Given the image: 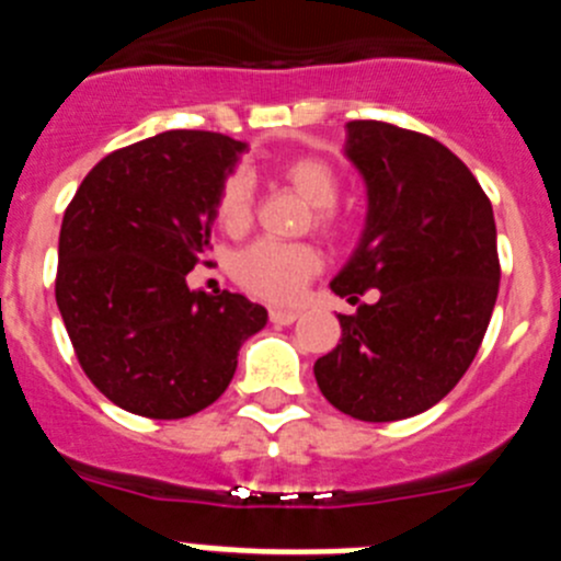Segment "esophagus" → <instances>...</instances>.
<instances>
[{
    "instance_id": "obj_1",
    "label": "esophagus",
    "mask_w": 561,
    "mask_h": 561,
    "mask_svg": "<svg viewBox=\"0 0 561 561\" xmlns=\"http://www.w3.org/2000/svg\"><path fill=\"white\" fill-rule=\"evenodd\" d=\"M297 317H300V311H295V309H272L270 311V320L275 325H291Z\"/></svg>"
}]
</instances>
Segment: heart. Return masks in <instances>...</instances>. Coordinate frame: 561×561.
Listing matches in <instances>:
<instances>
[{
    "label": "heart",
    "mask_w": 561,
    "mask_h": 561,
    "mask_svg": "<svg viewBox=\"0 0 561 561\" xmlns=\"http://www.w3.org/2000/svg\"><path fill=\"white\" fill-rule=\"evenodd\" d=\"M286 182L314 207L317 227H334V202L340 196V176L325 160L300 157L280 171ZM216 219L225 230H244L252 219V182L244 173L227 176L216 199ZM320 270V252L309 244L255 241L236 257V280L272 304H291L304 295L309 277Z\"/></svg>",
    "instance_id": "b5f03b06"
}]
</instances>
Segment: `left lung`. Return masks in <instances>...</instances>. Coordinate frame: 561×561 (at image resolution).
Instances as JSON below:
<instances>
[{
  "instance_id": "1",
  "label": "left lung",
  "mask_w": 561,
  "mask_h": 561,
  "mask_svg": "<svg viewBox=\"0 0 561 561\" xmlns=\"http://www.w3.org/2000/svg\"><path fill=\"white\" fill-rule=\"evenodd\" d=\"M342 153L368 213L331 280L356 304L336 314L340 345L314 362L325 399L351 419L401 421L438 404L469 370L500 289L492 202L438 140L379 121L348 123Z\"/></svg>"
}]
</instances>
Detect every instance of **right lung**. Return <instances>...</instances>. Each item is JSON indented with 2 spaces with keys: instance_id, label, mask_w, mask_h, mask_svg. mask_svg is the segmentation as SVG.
<instances>
[{
  "instance_id": "1",
  "label": "right lung",
  "mask_w": 561,
  "mask_h": 561,
  "mask_svg": "<svg viewBox=\"0 0 561 561\" xmlns=\"http://www.w3.org/2000/svg\"><path fill=\"white\" fill-rule=\"evenodd\" d=\"M244 151L225 134H157L103 157L64 213L58 311L83 374L128 413L210 408L241 345L266 325L264 306L244 295L187 286Z\"/></svg>"
}]
</instances>
